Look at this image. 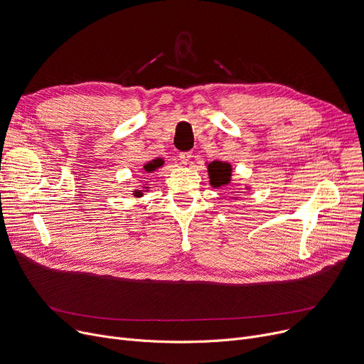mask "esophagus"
<instances>
[{"instance_id": "1", "label": "esophagus", "mask_w": 364, "mask_h": 364, "mask_svg": "<svg viewBox=\"0 0 364 364\" xmlns=\"http://www.w3.org/2000/svg\"><path fill=\"white\" fill-rule=\"evenodd\" d=\"M192 158H193V153L192 151H183V153H180V161H181L183 165H187Z\"/></svg>"}]
</instances>
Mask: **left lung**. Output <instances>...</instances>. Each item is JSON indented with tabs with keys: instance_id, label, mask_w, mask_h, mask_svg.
<instances>
[{
	"instance_id": "1",
	"label": "left lung",
	"mask_w": 364,
	"mask_h": 364,
	"mask_svg": "<svg viewBox=\"0 0 364 364\" xmlns=\"http://www.w3.org/2000/svg\"><path fill=\"white\" fill-rule=\"evenodd\" d=\"M208 176H209V184L213 187H225L232 183V165L223 161H213L206 164ZM250 186H245V190H250ZM233 199H237L235 196Z\"/></svg>"
}]
</instances>
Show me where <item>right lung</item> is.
Instances as JSON below:
<instances>
[{
	"label": "right lung",
	"instance_id": "right-lung-1",
	"mask_svg": "<svg viewBox=\"0 0 364 364\" xmlns=\"http://www.w3.org/2000/svg\"><path fill=\"white\" fill-rule=\"evenodd\" d=\"M162 165H164V159H162V158H156V159H151V161L146 162V164L143 165V169H144V172H155V171L159 169ZM149 188H150V187H149L147 184L141 186V188H134V190H132V196H134V198H141V196L147 192Z\"/></svg>",
	"mask_w": 364,
	"mask_h": 364
}]
</instances>
